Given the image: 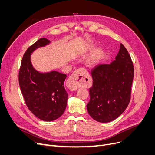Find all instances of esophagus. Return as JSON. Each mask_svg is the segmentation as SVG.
<instances>
[{
    "label": "esophagus",
    "instance_id": "1",
    "mask_svg": "<svg viewBox=\"0 0 155 155\" xmlns=\"http://www.w3.org/2000/svg\"><path fill=\"white\" fill-rule=\"evenodd\" d=\"M86 80H88V82L90 80L89 74L84 69L81 68L72 74V75L68 79L67 83L71 90H75L84 85L86 83Z\"/></svg>",
    "mask_w": 155,
    "mask_h": 155
}]
</instances>
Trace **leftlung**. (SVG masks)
Instances as JSON below:
<instances>
[{"label": "left lung", "mask_w": 155, "mask_h": 155, "mask_svg": "<svg viewBox=\"0 0 155 155\" xmlns=\"http://www.w3.org/2000/svg\"><path fill=\"white\" fill-rule=\"evenodd\" d=\"M93 85L90 88L88 114L97 121L107 123L118 117L130 101L134 77L132 61L122 44L110 64L98 65L91 70Z\"/></svg>", "instance_id": "left-lung-1"}]
</instances>
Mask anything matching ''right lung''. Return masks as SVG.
<instances>
[{
	"mask_svg": "<svg viewBox=\"0 0 155 155\" xmlns=\"http://www.w3.org/2000/svg\"><path fill=\"white\" fill-rule=\"evenodd\" d=\"M51 42L41 38L25 53L19 72L21 94L28 109L41 120L51 121L63 114L67 106L68 94L64 88L66 74L53 71L42 73L31 62V54L39 48Z\"/></svg>",
	"mask_w": 155,
	"mask_h": 155,
	"instance_id": "1",
	"label": "right lung"
}]
</instances>
